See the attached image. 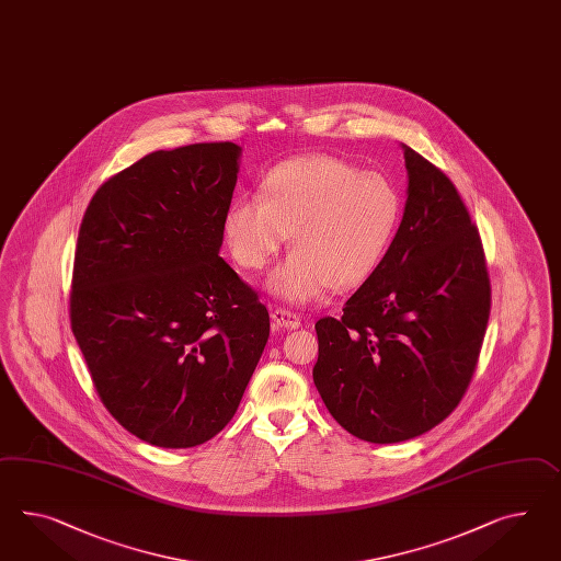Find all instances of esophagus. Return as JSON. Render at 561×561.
Instances as JSON below:
<instances>
[{"mask_svg":"<svg viewBox=\"0 0 561 561\" xmlns=\"http://www.w3.org/2000/svg\"><path fill=\"white\" fill-rule=\"evenodd\" d=\"M272 319L279 329H298L300 327V317L296 314V312H291V310H286V308H275L272 312Z\"/></svg>","mask_w":561,"mask_h":561,"instance_id":"1","label":"esophagus"}]
</instances>
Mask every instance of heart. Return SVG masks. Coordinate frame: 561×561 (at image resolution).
Wrapping results in <instances>:
<instances>
[{
	"mask_svg": "<svg viewBox=\"0 0 561 561\" xmlns=\"http://www.w3.org/2000/svg\"><path fill=\"white\" fill-rule=\"evenodd\" d=\"M400 210V194L386 175L310 154L273 167L257 196L234 197L222 230L230 255L253 272L288 232L294 251L273 270L267 288L286 302L306 304L329 288L364 284L390 247Z\"/></svg>",
	"mask_w": 561,
	"mask_h": 561,
	"instance_id": "obj_1",
	"label": "heart"
}]
</instances>
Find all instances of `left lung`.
Returning <instances> with one entry per match:
<instances>
[{
  "label": "left lung",
  "instance_id": "obj_1",
  "mask_svg": "<svg viewBox=\"0 0 561 561\" xmlns=\"http://www.w3.org/2000/svg\"><path fill=\"white\" fill-rule=\"evenodd\" d=\"M394 241L343 308L317 322L314 386L357 439L400 443L445 421L470 386L490 317L480 232L439 167L407 145Z\"/></svg>",
  "mask_w": 561,
  "mask_h": 561
}]
</instances>
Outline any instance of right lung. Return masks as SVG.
<instances>
[{"label": "right lung", "mask_w": 561, "mask_h": 561, "mask_svg": "<svg viewBox=\"0 0 561 561\" xmlns=\"http://www.w3.org/2000/svg\"><path fill=\"white\" fill-rule=\"evenodd\" d=\"M241 147L154 151L91 197L71 329L104 407L140 440L196 447L234 416L270 312L220 257Z\"/></svg>", "instance_id": "right-lung-1"}]
</instances>
